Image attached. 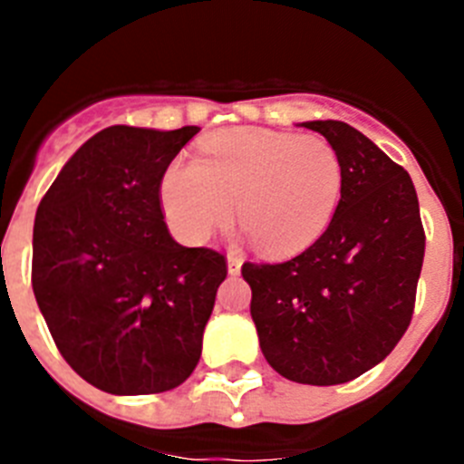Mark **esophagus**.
<instances>
[{
  "instance_id": "obj_1",
  "label": "esophagus",
  "mask_w": 464,
  "mask_h": 464,
  "mask_svg": "<svg viewBox=\"0 0 464 464\" xmlns=\"http://www.w3.org/2000/svg\"><path fill=\"white\" fill-rule=\"evenodd\" d=\"M241 256L239 253H235V251H229L227 253V274L229 276H237V274L241 272Z\"/></svg>"
}]
</instances>
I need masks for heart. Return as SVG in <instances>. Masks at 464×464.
<instances>
[{
	"label": "heart",
	"instance_id": "b5f03b06",
	"mask_svg": "<svg viewBox=\"0 0 464 464\" xmlns=\"http://www.w3.org/2000/svg\"><path fill=\"white\" fill-rule=\"evenodd\" d=\"M343 171L325 139L223 130L204 139L195 160H174L162 174L160 202L174 235L204 244L232 218L267 256H295L330 227Z\"/></svg>",
	"mask_w": 464,
	"mask_h": 464
}]
</instances>
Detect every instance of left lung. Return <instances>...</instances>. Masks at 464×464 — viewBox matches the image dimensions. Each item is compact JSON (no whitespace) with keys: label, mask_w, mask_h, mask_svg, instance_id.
Masks as SVG:
<instances>
[{"label":"left lung","mask_w":464,"mask_h":464,"mask_svg":"<svg viewBox=\"0 0 464 464\" xmlns=\"http://www.w3.org/2000/svg\"><path fill=\"white\" fill-rule=\"evenodd\" d=\"M327 139L343 171L330 227L281 265L246 262L262 355L295 383L358 379L411 323L425 256L416 188L372 139L342 121L302 122Z\"/></svg>","instance_id":"left-lung-1"}]
</instances>
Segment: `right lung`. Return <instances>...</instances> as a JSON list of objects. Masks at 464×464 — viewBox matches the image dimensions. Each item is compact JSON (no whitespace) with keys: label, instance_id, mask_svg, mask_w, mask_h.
I'll use <instances>...</instances> for the list:
<instances>
[{"label":"right lung","instance_id":"right-lung-1","mask_svg":"<svg viewBox=\"0 0 464 464\" xmlns=\"http://www.w3.org/2000/svg\"><path fill=\"white\" fill-rule=\"evenodd\" d=\"M197 132L106 127L36 208V304L69 367L111 395L171 391L202 355L225 257L179 244L160 208L162 174Z\"/></svg>","mask_w":464,"mask_h":464}]
</instances>
